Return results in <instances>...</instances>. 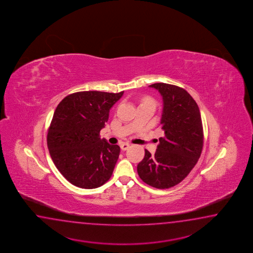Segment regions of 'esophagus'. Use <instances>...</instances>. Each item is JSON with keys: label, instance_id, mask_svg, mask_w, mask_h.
Instances as JSON below:
<instances>
[{"label": "esophagus", "instance_id": "esophagus-1", "mask_svg": "<svg viewBox=\"0 0 253 253\" xmlns=\"http://www.w3.org/2000/svg\"><path fill=\"white\" fill-rule=\"evenodd\" d=\"M129 146H130V144H127V143H121L120 144V148L122 151H126V150H127L129 148Z\"/></svg>", "mask_w": 253, "mask_h": 253}]
</instances>
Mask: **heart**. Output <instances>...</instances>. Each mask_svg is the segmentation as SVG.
I'll use <instances>...</instances> for the list:
<instances>
[{
  "mask_svg": "<svg viewBox=\"0 0 253 253\" xmlns=\"http://www.w3.org/2000/svg\"><path fill=\"white\" fill-rule=\"evenodd\" d=\"M143 103H153L154 104V101L151 99H144Z\"/></svg>",
  "mask_w": 253,
  "mask_h": 253,
  "instance_id": "b5f03b06",
  "label": "heart"
}]
</instances>
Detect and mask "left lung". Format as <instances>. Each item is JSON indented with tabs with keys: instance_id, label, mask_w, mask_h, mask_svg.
<instances>
[{
	"instance_id": "obj_1",
	"label": "left lung",
	"mask_w": 253,
	"mask_h": 253,
	"mask_svg": "<svg viewBox=\"0 0 253 253\" xmlns=\"http://www.w3.org/2000/svg\"><path fill=\"white\" fill-rule=\"evenodd\" d=\"M150 87L157 89L164 100V136L159 138L154 155L145 150L137 172L145 183L164 189L181 182L198 163L203 148V126L198 104L187 90L163 83Z\"/></svg>"
}]
</instances>
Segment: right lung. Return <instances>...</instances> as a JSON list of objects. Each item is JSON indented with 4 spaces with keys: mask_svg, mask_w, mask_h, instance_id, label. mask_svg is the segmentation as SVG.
<instances>
[{
    "mask_svg": "<svg viewBox=\"0 0 253 253\" xmlns=\"http://www.w3.org/2000/svg\"><path fill=\"white\" fill-rule=\"evenodd\" d=\"M124 91H80L56 107L47 133V147L55 167L70 183L96 188L109 180L120 147L100 139L109 110Z\"/></svg>",
    "mask_w": 253,
    "mask_h": 253,
    "instance_id": "right-lung-1",
    "label": "right lung"
}]
</instances>
